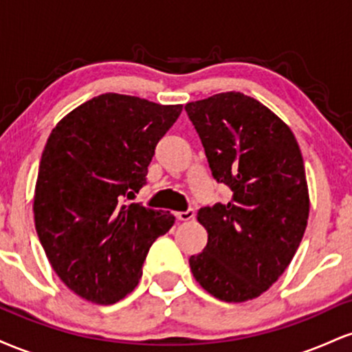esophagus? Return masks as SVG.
Here are the masks:
<instances>
[{"mask_svg": "<svg viewBox=\"0 0 352 352\" xmlns=\"http://www.w3.org/2000/svg\"><path fill=\"white\" fill-rule=\"evenodd\" d=\"M175 217L179 218L180 221H188V220H192L193 217H195V212H193V210H190V208H188L187 212H179V213H177Z\"/></svg>", "mask_w": 352, "mask_h": 352, "instance_id": "esophagus-1", "label": "esophagus"}]
</instances>
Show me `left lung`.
<instances>
[{
	"label": "left lung",
	"mask_w": 352,
	"mask_h": 352,
	"mask_svg": "<svg viewBox=\"0 0 352 352\" xmlns=\"http://www.w3.org/2000/svg\"><path fill=\"white\" fill-rule=\"evenodd\" d=\"M185 111L213 179L233 193L199 210L208 241L190 256V270L218 300H253L288 268L308 225L300 145L280 117L241 92L188 102Z\"/></svg>",
	"instance_id": "8db88e82"
}]
</instances>
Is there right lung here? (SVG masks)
<instances>
[{
  "instance_id": "add662e5",
  "label": "right lung",
  "mask_w": 352,
  "mask_h": 352,
  "mask_svg": "<svg viewBox=\"0 0 352 352\" xmlns=\"http://www.w3.org/2000/svg\"><path fill=\"white\" fill-rule=\"evenodd\" d=\"M182 106L100 94L52 129L39 164L34 223L60 281L84 300L114 305L135 288L148 248L175 217L124 205L147 184L155 145Z\"/></svg>"
}]
</instances>
